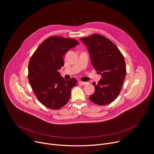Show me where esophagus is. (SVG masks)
Listing matches in <instances>:
<instances>
[{
    "instance_id": "esophagus-1",
    "label": "esophagus",
    "mask_w": 154,
    "mask_h": 154,
    "mask_svg": "<svg viewBox=\"0 0 154 154\" xmlns=\"http://www.w3.org/2000/svg\"><path fill=\"white\" fill-rule=\"evenodd\" d=\"M79 83L80 84H82L83 85H88L89 84V82H82V81H79Z\"/></svg>"
}]
</instances>
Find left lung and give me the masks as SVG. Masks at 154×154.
Here are the masks:
<instances>
[{"mask_svg":"<svg viewBox=\"0 0 154 154\" xmlns=\"http://www.w3.org/2000/svg\"><path fill=\"white\" fill-rule=\"evenodd\" d=\"M80 40L87 46L92 66L102 77L97 84L92 83L95 92L89 98L98 105L109 104L119 96L126 77L124 57L105 36L94 34Z\"/></svg>","mask_w":154,"mask_h":154,"instance_id":"1","label":"left lung"}]
</instances>
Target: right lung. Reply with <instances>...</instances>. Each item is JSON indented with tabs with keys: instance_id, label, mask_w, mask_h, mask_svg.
Here are the masks:
<instances>
[{
	"instance_id": "add662e5",
	"label": "right lung",
	"mask_w": 154,
	"mask_h": 154,
	"mask_svg": "<svg viewBox=\"0 0 154 154\" xmlns=\"http://www.w3.org/2000/svg\"><path fill=\"white\" fill-rule=\"evenodd\" d=\"M79 43L72 38L51 36L38 46L30 58L29 82L38 100L49 109H59L69 100L77 80H65L58 70L64 65L63 56Z\"/></svg>"
}]
</instances>
